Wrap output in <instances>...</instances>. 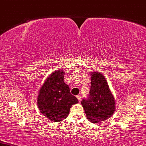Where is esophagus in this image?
<instances>
[{
    "label": "esophagus",
    "instance_id": "1",
    "mask_svg": "<svg viewBox=\"0 0 146 146\" xmlns=\"http://www.w3.org/2000/svg\"><path fill=\"white\" fill-rule=\"evenodd\" d=\"M77 99H78L79 102H81V100H82V96H81V95H77Z\"/></svg>",
    "mask_w": 146,
    "mask_h": 146
}]
</instances>
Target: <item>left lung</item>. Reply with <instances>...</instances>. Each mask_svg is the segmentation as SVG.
Segmentation results:
<instances>
[{"mask_svg": "<svg viewBox=\"0 0 146 146\" xmlns=\"http://www.w3.org/2000/svg\"><path fill=\"white\" fill-rule=\"evenodd\" d=\"M87 118L92 123L109 119L115 110V102L106 80L99 73L91 75L89 96L82 100Z\"/></svg>", "mask_w": 146, "mask_h": 146, "instance_id": "obj_1", "label": "left lung"}]
</instances>
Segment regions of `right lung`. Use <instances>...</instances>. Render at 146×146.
<instances>
[{"mask_svg": "<svg viewBox=\"0 0 146 146\" xmlns=\"http://www.w3.org/2000/svg\"><path fill=\"white\" fill-rule=\"evenodd\" d=\"M64 72L56 71L50 75L40 90L38 106L44 116L54 122L67 117L72 105L78 102L64 82Z\"/></svg>", "mask_w": 146, "mask_h": 146, "instance_id": "1", "label": "right lung"}]
</instances>
